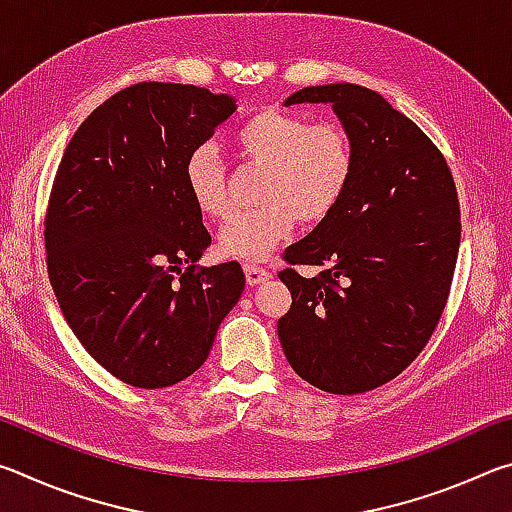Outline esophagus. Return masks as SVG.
Wrapping results in <instances>:
<instances>
[{
  "label": "esophagus",
  "instance_id": "34e87169",
  "mask_svg": "<svg viewBox=\"0 0 512 512\" xmlns=\"http://www.w3.org/2000/svg\"><path fill=\"white\" fill-rule=\"evenodd\" d=\"M244 273H246V282L250 284V287H257V284H262L268 280V277H271V273H268L266 268H259L253 264H246Z\"/></svg>",
  "mask_w": 512,
  "mask_h": 512
}]
</instances>
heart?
Listing matches in <instances>:
<instances>
[{"mask_svg":"<svg viewBox=\"0 0 512 512\" xmlns=\"http://www.w3.org/2000/svg\"><path fill=\"white\" fill-rule=\"evenodd\" d=\"M239 158L264 164L259 185L262 205L237 212L219 232V253L241 262H266L275 246L291 235L296 221L311 225L327 219L350 185L354 153L350 137L334 124L307 126L291 112H255L232 135ZM185 185L198 212L221 219L230 198L225 169L212 146L187 155Z\"/></svg>","mask_w":512,"mask_h":512,"instance_id":"b5f03b06","label":"heart"}]
</instances>
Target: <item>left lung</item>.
Instances as JSON below:
<instances>
[{
	"instance_id": "left-lung-1",
	"label": "left lung",
	"mask_w": 512,
	"mask_h": 512,
	"mask_svg": "<svg viewBox=\"0 0 512 512\" xmlns=\"http://www.w3.org/2000/svg\"><path fill=\"white\" fill-rule=\"evenodd\" d=\"M329 103L350 137L354 169L341 203L298 244L280 273L291 309L277 320L284 357L334 395L377 388L427 345L452 287L461 210L447 162L375 90L311 85L284 106Z\"/></svg>"
}]
</instances>
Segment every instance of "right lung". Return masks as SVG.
Returning <instances> with one entry per match:
<instances>
[{"label": "right lung", "instance_id": "obj_1", "mask_svg": "<svg viewBox=\"0 0 512 512\" xmlns=\"http://www.w3.org/2000/svg\"><path fill=\"white\" fill-rule=\"evenodd\" d=\"M237 110L230 94L137 83L69 140L51 189L45 246L60 311L90 357L137 388L203 366L246 277L196 268L212 244L185 185L187 155Z\"/></svg>", "mask_w": 512, "mask_h": 512}]
</instances>
